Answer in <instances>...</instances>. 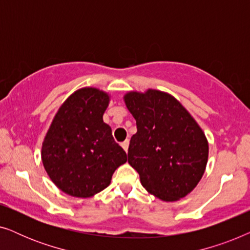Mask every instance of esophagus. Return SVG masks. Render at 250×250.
<instances>
[{
  "label": "esophagus",
  "instance_id": "34e87169",
  "mask_svg": "<svg viewBox=\"0 0 250 250\" xmlns=\"http://www.w3.org/2000/svg\"><path fill=\"white\" fill-rule=\"evenodd\" d=\"M128 146H129V141H128V140H125V141L122 143V148L125 150V152L128 151Z\"/></svg>",
  "mask_w": 250,
  "mask_h": 250
}]
</instances>
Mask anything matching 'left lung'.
Listing matches in <instances>:
<instances>
[{
  "instance_id": "1",
  "label": "left lung",
  "mask_w": 250,
  "mask_h": 250,
  "mask_svg": "<svg viewBox=\"0 0 250 250\" xmlns=\"http://www.w3.org/2000/svg\"><path fill=\"white\" fill-rule=\"evenodd\" d=\"M125 104L136 121L128 164L143 188L164 201H176L190 193L203 177L208 142L189 111L165 92H128Z\"/></svg>"
}]
</instances>
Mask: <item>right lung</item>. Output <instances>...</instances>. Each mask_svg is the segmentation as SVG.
I'll list each match as a JSON object with an SVG mask.
<instances>
[{
    "label": "right lung",
    "mask_w": 250,
    "mask_h": 250,
    "mask_svg": "<svg viewBox=\"0 0 250 250\" xmlns=\"http://www.w3.org/2000/svg\"><path fill=\"white\" fill-rule=\"evenodd\" d=\"M108 93L94 87L77 90L54 116L42 145L47 175L64 193L88 198L110 184L112 174L127 162L104 122Z\"/></svg>",
    "instance_id": "add662e5"
}]
</instances>
